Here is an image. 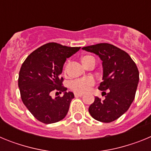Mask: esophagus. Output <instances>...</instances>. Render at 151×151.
<instances>
[{"mask_svg":"<svg viewBox=\"0 0 151 151\" xmlns=\"http://www.w3.org/2000/svg\"><path fill=\"white\" fill-rule=\"evenodd\" d=\"M75 96H76V97H82V96H83V94H80V93H76V94H75Z\"/></svg>","mask_w":151,"mask_h":151,"instance_id":"34e87169","label":"esophagus"}]
</instances>
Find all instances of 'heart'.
<instances>
[{
    "instance_id": "obj_1",
    "label": "heart",
    "mask_w": 151,
    "mask_h": 151,
    "mask_svg": "<svg viewBox=\"0 0 151 151\" xmlns=\"http://www.w3.org/2000/svg\"><path fill=\"white\" fill-rule=\"evenodd\" d=\"M90 56H85L82 57V63L85 62L88 58H90ZM95 82L94 79L91 77H85V78H78L75 79L70 82L69 87L76 93H80V94H84L88 91L94 85Z\"/></svg>"
}]
</instances>
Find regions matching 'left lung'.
Wrapping results in <instances>:
<instances>
[{"instance_id":"1","label":"left lung","mask_w":151,"mask_h":151,"mask_svg":"<svg viewBox=\"0 0 151 151\" xmlns=\"http://www.w3.org/2000/svg\"><path fill=\"white\" fill-rule=\"evenodd\" d=\"M82 49L97 54L102 60L103 82L98 88L105 94V99L95 97L88 108L89 113L100 122H113L123 115L134 101L139 81L138 67L126 52L110 44Z\"/></svg>"}]
</instances>
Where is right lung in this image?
<instances>
[{
    "label": "right lung",
    "instance_id": "obj_1",
    "mask_svg": "<svg viewBox=\"0 0 151 151\" xmlns=\"http://www.w3.org/2000/svg\"><path fill=\"white\" fill-rule=\"evenodd\" d=\"M79 49L80 47L50 42L31 53L22 63L18 79L21 98L40 122L54 123L62 120L67 114L74 94L66 92L67 88L62 85L63 78L60 74L66 58ZM54 90L63 93L64 95L53 99L50 93Z\"/></svg>",
    "mask_w": 151,
    "mask_h": 151
}]
</instances>
